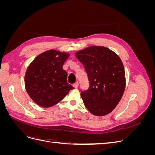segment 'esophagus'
<instances>
[{
  "label": "esophagus",
  "mask_w": 155,
  "mask_h": 155,
  "mask_svg": "<svg viewBox=\"0 0 155 155\" xmlns=\"http://www.w3.org/2000/svg\"><path fill=\"white\" fill-rule=\"evenodd\" d=\"M78 86H79V83H78V82H76V83L73 84V87H74V88H78Z\"/></svg>",
  "instance_id": "1"
}]
</instances>
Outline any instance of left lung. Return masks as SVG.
<instances>
[{"label":"left lung","instance_id":"1","mask_svg":"<svg viewBox=\"0 0 155 155\" xmlns=\"http://www.w3.org/2000/svg\"><path fill=\"white\" fill-rule=\"evenodd\" d=\"M75 55L85 67L89 81L88 88L81 92L84 105L95 116L109 114L125 91L122 61L114 51L104 46H92Z\"/></svg>","mask_w":155,"mask_h":155}]
</instances>
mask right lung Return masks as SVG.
I'll return each mask as SVG.
<instances>
[{
    "label": "right lung",
    "instance_id": "obj_1",
    "mask_svg": "<svg viewBox=\"0 0 155 155\" xmlns=\"http://www.w3.org/2000/svg\"><path fill=\"white\" fill-rule=\"evenodd\" d=\"M67 53L50 50L36 57L25 74L26 90L31 100L45 108L57 104L74 88L67 83L63 69Z\"/></svg>",
    "mask_w": 155,
    "mask_h": 155
}]
</instances>
